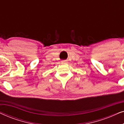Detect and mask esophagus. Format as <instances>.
<instances>
[{
	"label": "esophagus",
	"instance_id": "34e87169",
	"mask_svg": "<svg viewBox=\"0 0 124 124\" xmlns=\"http://www.w3.org/2000/svg\"><path fill=\"white\" fill-rule=\"evenodd\" d=\"M62 62H65V63H67V62L66 60H63V61H62Z\"/></svg>",
	"mask_w": 124,
	"mask_h": 124
}]
</instances>
